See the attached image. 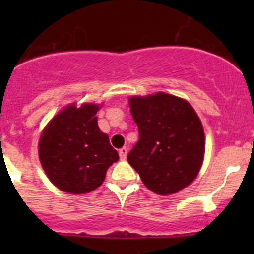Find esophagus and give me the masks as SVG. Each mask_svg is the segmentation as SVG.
Instances as JSON below:
<instances>
[{"label":"esophagus","mask_w":254,"mask_h":254,"mask_svg":"<svg viewBox=\"0 0 254 254\" xmlns=\"http://www.w3.org/2000/svg\"><path fill=\"white\" fill-rule=\"evenodd\" d=\"M127 148L125 147H122L119 150V156H120V160H125L127 158Z\"/></svg>","instance_id":"esophagus-1"}]
</instances>
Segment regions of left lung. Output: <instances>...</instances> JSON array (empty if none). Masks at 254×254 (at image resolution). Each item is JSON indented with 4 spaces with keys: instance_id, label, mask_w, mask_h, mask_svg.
I'll list each match as a JSON object with an SVG mask.
<instances>
[{
    "instance_id": "8db88e82",
    "label": "left lung",
    "mask_w": 254,
    "mask_h": 254,
    "mask_svg": "<svg viewBox=\"0 0 254 254\" xmlns=\"http://www.w3.org/2000/svg\"><path fill=\"white\" fill-rule=\"evenodd\" d=\"M139 141L127 155L130 166L151 191L168 195L198 176L205 152L204 129L193 107L172 94L130 97Z\"/></svg>"
}]
</instances>
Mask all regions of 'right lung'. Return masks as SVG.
I'll use <instances>...</instances> for the list:
<instances>
[{"label":"right lung","mask_w":254,"mask_h":254,"mask_svg":"<svg viewBox=\"0 0 254 254\" xmlns=\"http://www.w3.org/2000/svg\"><path fill=\"white\" fill-rule=\"evenodd\" d=\"M99 106L66 107L51 119L39 140V158L51 183L66 193L84 194L103 183L119 160L97 122Z\"/></svg>","instance_id":"obj_1"}]
</instances>
